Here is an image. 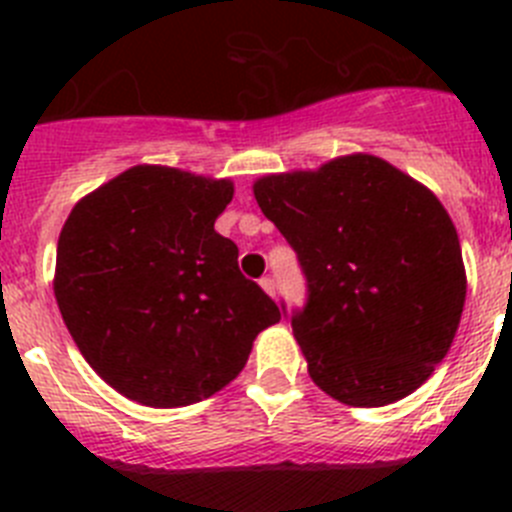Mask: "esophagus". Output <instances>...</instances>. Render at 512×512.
Listing matches in <instances>:
<instances>
[{
  "instance_id": "34e87169",
  "label": "esophagus",
  "mask_w": 512,
  "mask_h": 512,
  "mask_svg": "<svg viewBox=\"0 0 512 512\" xmlns=\"http://www.w3.org/2000/svg\"><path fill=\"white\" fill-rule=\"evenodd\" d=\"M261 289H264V292H266V295H269V297L277 295V284H274V279H271V277L261 279Z\"/></svg>"
}]
</instances>
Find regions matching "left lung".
Masks as SVG:
<instances>
[{
	"label": "left lung",
	"instance_id": "obj_1",
	"mask_svg": "<svg viewBox=\"0 0 512 512\" xmlns=\"http://www.w3.org/2000/svg\"><path fill=\"white\" fill-rule=\"evenodd\" d=\"M297 251L307 305L292 333L325 395L382 408L449 354L467 300L459 235L431 189L372 153L253 182Z\"/></svg>",
	"mask_w": 512,
	"mask_h": 512
}]
</instances>
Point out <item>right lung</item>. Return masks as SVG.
<instances>
[{"label":"right lung","mask_w":512,"mask_h":512,"mask_svg":"<svg viewBox=\"0 0 512 512\" xmlns=\"http://www.w3.org/2000/svg\"><path fill=\"white\" fill-rule=\"evenodd\" d=\"M230 179L138 164L84 194L58 235V310L112 390L148 408L207 400L282 312L215 230Z\"/></svg>","instance_id":"add662e5"}]
</instances>
